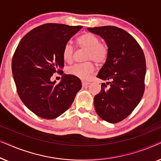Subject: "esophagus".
I'll use <instances>...</instances> for the list:
<instances>
[{"mask_svg":"<svg viewBox=\"0 0 161 161\" xmlns=\"http://www.w3.org/2000/svg\"><path fill=\"white\" fill-rule=\"evenodd\" d=\"M89 85V82H86V81H82V86L83 87H86Z\"/></svg>","mask_w":161,"mask_h":161,"instance_id":"esophagus-1","label":"esophagus"}]
</instances>
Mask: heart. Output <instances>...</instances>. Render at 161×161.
Segmentation results:
<instances>
[{
	"label": "heart",
	"mask_w": 161,
	"mask_h": 161,
	"mask_svg": "<svg viewBox=\"0 0 161 161\" xmlns=\"http://www.w3.org/2000/svg\"><path fill=\"white\" fill-rule=\"evenodd\" d=\"M98 36L91 32H86L77 39L78 46L86 50V60H93L97 64H103L108 56L109 49L107 44L99 42ZM74 47L71 42L64 45L62 51V56L65 61H70L72 59ZM94 71V65L92 61H89L82 64H75L68 68V72L77 78L86 80L89 75Z\"/></svg>",
	"instance_id": "b5f03b06"
}]
</instances>
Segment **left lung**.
Listing matches in <instances>:
<instances>
[{
    "label": "left lung",
    "instance_id": "left-lung-1",
    "mask_svg": "<svg viewBox=\"0 0 161 161\" xmlns=\"http://www.w3.org/2000/svg\"><path fill=\"white\" fill-rule=\"evenodd\" d=\"M88 30L104 39L109 49L107 60L97 77L110 82L102 83L100 92L94 97L95 111L108 122H119L133 112L144 94V52L138 42L122 28L106 25ZM107 85H110L108 88Z\"/></svg>",
    "mask_w": 161,
    "mask_h": 161
}]
</instances>
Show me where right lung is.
Listing matches in <instances>:
<instances>
[{"mask_svg":"<svg viewBox=\"0 0 161 161\" xmlns=\"http://www.w3.org/2000/svg\"><path fill=\"white\" fill-rule=\"evenodd\" d=\"M82 26L46 23L34 28L19 42L13 56L12 69L17 94L36 116L53 119L64 113L81 89V81L64 75L56 84L50 78L63 75V48Z\"/></svg>","mask_w":161,"mask_h":161,"instance_id":"1","label":"right lung"}]
</instances>
